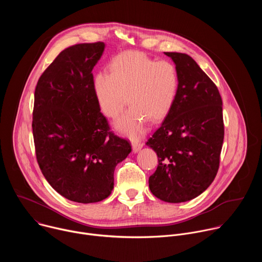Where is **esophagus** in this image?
Segmentation results:
<instances>
[{
    "mask_svg": "<svg viewBox=\"0 0 262 262\" xmlns=\"http://www.w3.org/2000/svg\"><path fill=\"white\" fill-rule=\"evenodd\" d=\"M132 146H133L134 152H138V151L140 150V149L143 147V143L140 142V141H133Z\"/></svg>",
    "mask_w": 262,
    "mask_h": 262,
    "instance_id": "34e87169",
    "label": "esophagus"
}]
</instances>
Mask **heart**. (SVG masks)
Wrapping results in <instances>:
<instances>
[{
    "label": "heart",
    "instance_id": "1",
    "mask_svg": "<svg viewBox=\"0 0 262 262\" xmlns=\"http://www.w3.org/2000/svg\"><path fill=\"white\" fill-rule=\"evenodd\" d=\"M108 72L95 74L92 91L100 111L108 118H118L126 101L130 104L116 123L119 132L139 138L148 119L161 121L170 113L180 83L173 62L157 61L139 52H124L111 60Z\"/></svg>",
    "mask_w": 262,
    "mask_h": 262
}]
</instances>
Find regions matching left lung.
<instances>
[{
  "label": "left lung",
  "mask_w": 262,
  "mask_h": 262,
  "mask_svg": "<svg viewBox=\"0 0 262 262\" xmlns=\"http://www.w3.org/2000/svg\"><path fill=\"white\" fill-rule=\"evenodd\" d=\"M179 72L176 100L147 145L159 158L149 189L159 199L180 203L202 194L220 166L224 140L222 98L215 84L189 55L165 53Z\"/></svg>",
  "instance_id": "8db88e82"
}]
</instances>
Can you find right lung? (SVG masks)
Here are the masks:
<instances>
[{
  "mask_svg": "<svg viewBox=\"0 0 262 262\" xmlns=\"http://www.w3.org/2000/svg\"><path fill=\"white\" fill-rule=\"evenodd\" d=\"M103 42L63 50L40 76L34 93L33 138L39 168L66 199L94 203L110 196L114 171L132 151L110 130L92 91V69Z\"/></svg>",
  "mask_w": 262,
  "mask_h": 262,
  "instance_id": "1",
  "label": "right lung"
}]
</instances>
